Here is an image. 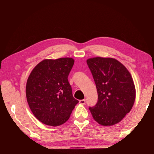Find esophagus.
<instances>
[{
	"instance_id": "esophagus-1",
	"label": "esophagus",
	"mask_w": 154,
	"mask_h": 154,
	"mask_svg": "<svg viewBox=\"0 0 154 154\" xmlns=\"http://www.w3.org/2000/svg\"><path fill=\"white\" fill-rule=\"evenodd\" d=\"M79 103L82 105H85V100H81L79 101Z\"/></svg>"
}]
</instances>
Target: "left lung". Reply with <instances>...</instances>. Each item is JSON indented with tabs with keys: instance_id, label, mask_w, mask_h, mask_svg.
I'll list each match as a JSON object with an SVG mask.
<instances>
[{
	"instance_id": "1",
	"label": "left lung",
	"mask_w": 154,
	"mask_h": 154,
	"mask_svg": "<svg viewBox=\"0 0 154 154\" xmlns=\"http://www.w3.org/2000/svg\"><path fill=\"white\" fill-rule=\"evenodd\" d=\"M96 83L98 100L89 107L93 118L103 126L120 122L131 110L136 99V88L131 74L113 58L87 60Z\"/></svg>"
}]
</instances>
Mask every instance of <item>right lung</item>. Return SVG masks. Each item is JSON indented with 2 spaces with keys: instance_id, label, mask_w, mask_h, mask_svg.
<instances>
[{
  "instance_id": "right-lung-1",
  "label": "right lung",
  "mask_w": 154,
  "mask_h": 154,
  "mask_svg": "<svg viewBox=\"0 0 154 154\" xmlns=\"http://www.w3.org/2000/svg\"><path fill=\"white\" fill-rule=\"evenodd\" d=\"M74 63L72 58L45 59L29 74L27 103L36 119L45 125L57 127L66 123L78 103L67 79Z\"/></svg>"
}]
</instances>
